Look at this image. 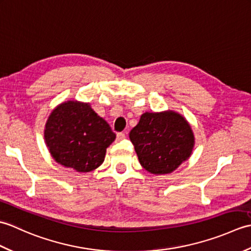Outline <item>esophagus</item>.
Returning a JSON list of instances; mask_svg holds the SVG:
<instances>
[{
    "label": "esophagus",
    "instance_id": "obj_1",
    "mask_svg": "<svg viewBox=\"0 0 251 251\" xmlns=\"http://www.w3.org/2000/svg\"><path fill=\"white\" fill-rule=\"evenodd\" d=\"M125 137H126V135L124 134V132H117L116 134V140H123V139H125Z\"/></svg>",
    "mask_w": 251,
    "mask_h": 251
}]
</instances>
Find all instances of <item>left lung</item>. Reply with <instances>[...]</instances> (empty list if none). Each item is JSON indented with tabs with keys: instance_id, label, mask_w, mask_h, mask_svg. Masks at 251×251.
<instances>
[{
	"instance_id": "1",
	"label": "left lung",
	"mask_w": 251,
	"mask_h": 251,
	"mask_svg": "<svg viewBox=\"0 0 251 251\" xmlns=\"http://www.w3.org/2000/svg\"><path fill=\"white\" fill-rule=\"evenodd\" d=\"M141 166L152 174L174 172L194 146L190 125L175 112L143 113L129 134Z\"/></svg>"
}]
</instances>
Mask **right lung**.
<instances>
[{
	"instance_id": "right-lung-1",
	"label": "right lung",
	"mask_w": 251,
	"mask_h": 251,
	"mask_svg": "<svg viewBox=\"0 0 251 251\" xmlns=\"http://www.w3.org/2000/svg\"><path fill=\"white\" fill-rule=\"evenodd\" d=\"M44 137L57 163L88 173L103 163L115 134L88 103L68 101L51 112Z\"/></svg>"
}]
</instances>
